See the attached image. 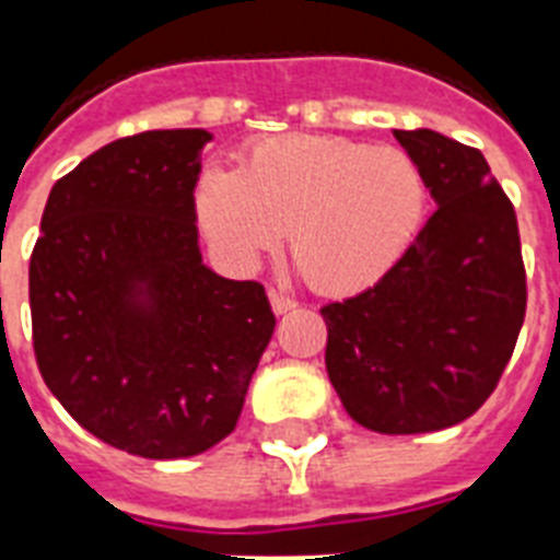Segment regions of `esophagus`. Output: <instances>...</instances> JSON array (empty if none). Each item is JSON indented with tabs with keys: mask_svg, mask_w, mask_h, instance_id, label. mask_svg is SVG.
Listing matches in <instances>:
<instances>
[{
	"mask_svg": "<svg viewBox=\"0 0 560 560\" xmlns=\"http://www.w3.org/2000/svg\"><path fill=\"white\" fill-rule=\"evenodd\" d=\"M267 296H270V305L276 314H288V311H293L296 307V299L284 296V293H279V290H267Z\"/></svg>",
	"mask_w": 560,
	"mask_h": 560,
	"instance_id": "34e87169",
	"label": "esophagus"
}]
</instances>
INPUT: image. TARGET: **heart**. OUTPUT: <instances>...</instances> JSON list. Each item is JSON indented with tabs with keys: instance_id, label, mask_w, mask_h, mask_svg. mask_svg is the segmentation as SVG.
<instances>
[{
	"instance_id": "obj_1",
	"label": "heart",
	"mask_w": 560,
	"mask_h": 560,
	"mask_svg": "<svg viewBox=\"0 0 560 560\" xmlns=\"http://www.w3.org/2000/svg\"><path fill=\"white\" fill-rule=\"evenodd\" d=\"M194 214L235 270L255 267L288 229L299 276L319 293L346 296L377 284L416 241L427 179L395 144L272 136L246 151L241 171L202 168Z\"/></svg>"
}]
</instances>
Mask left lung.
<instances>
[{"label": "left lung", "mask_w": 560, "mask_h": 560, "mask_svg": "<svg viewBox=\"0 0 560 560\" xmlns=\"http://www.w3.org/2000/svg\"><path fill=\"white\" fill-rule=\"evenodd\" d=\"M439 209L374 288L323 307L325 369L358 424L435 433L494 392L526 316L512 200L477 148L395 130Z\"/></svg>", "instance_id": "8db88e82"}]
</instances>
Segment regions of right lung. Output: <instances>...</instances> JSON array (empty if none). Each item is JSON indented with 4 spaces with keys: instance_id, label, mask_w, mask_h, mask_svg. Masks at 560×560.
<instances>
[{
    "instance_id": "right-lung-1",
    "label": "right lung",
    "mask_w": 560,
    "mask_h": 560,
    "mask_svg": "<svg viewBox=\"0 0 560 560\" xmlns=\"http://www.w3.org/2000/svg\"><path fill=\"white\" fill-rule=\"evenodd\" d=\"M209 130H148L57 179L31 253L43 381L95 439L144 459L223 442L272 337L258 281L202 264L194 183Z\"/></svg>"
}]
</instances>
